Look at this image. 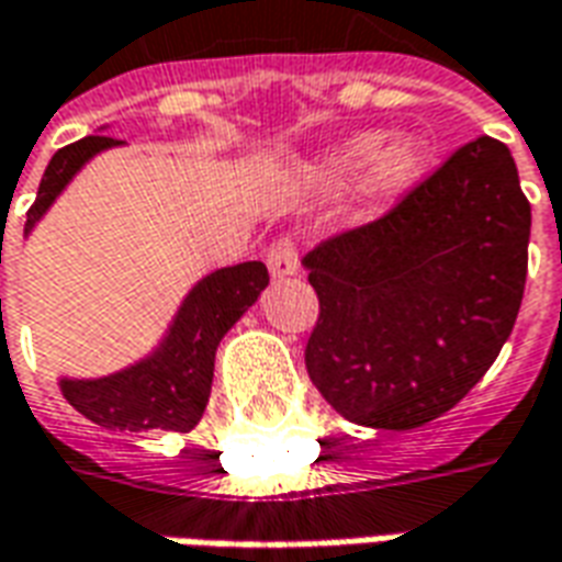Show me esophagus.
<instances>
[{
  "label": "esophagus",
  "mask_w": 562,
  "mask_h": 562,
  "mask_svg": "<svg viewBox=\"0 0 562 562\" xmlns=\"http://www.w3.org/2000/svg\"><path fill=\"white\" fill-rule=\"evenodd\" d=\"M265 261H268L270 277H277V280H282V277H292L294 270H297V246H294L289 237H282V240L268 246V256H265Z\"/></svg>",
  "instance_id": "esophagus-1"
}]
</instances>
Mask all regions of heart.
<instances>
[{
    "mask_svg": "<svg viewBox=\"0 0 562 562\" xmlns=\"http://www.w3.org/2000/svg\"><path fill=\"white\" fill-rule=\"evenodd\" d=\"M427 159L430 153L422 138L409 135L385 147L382 132H364L334 149L322 165V173L328 180H352L364 168H370V189L382 198H394L422 180Z\"/></svg>",
    "mask_w": 562,
    "mask_h": 562,
    "instance_id": "heart-1",
    "label": "heart"
}]
</instances>
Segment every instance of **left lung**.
Instances as JSON below:
<instances>
[{"mask_svg": "<svg viewBox=\"0 0 562 562\" xmlns=\"http://www.w3.org/2000/svg\"><path fill=\"white\" fill-rule=\"evenodd\" d=\"M530 201L506 144L475 138L389 216L304 258L306 373L346 422L413 430L494 364L527 282Z\"/></svg>", "mask_w": 562, "mask_h": 562, "instance_id": "obj_1", "label": "left lung"}]
</instances>
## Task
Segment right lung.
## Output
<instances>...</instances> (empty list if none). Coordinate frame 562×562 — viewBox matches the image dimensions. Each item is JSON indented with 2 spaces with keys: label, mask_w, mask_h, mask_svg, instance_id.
<instances>
[{
  "label": "right lung",
  "mask_w": 562,
  "mask_h": 562,
  "mask_svg": "<svg viewBox=\"0 0 562 562\" xmlns=\"http://www.w3.org/2000/svg\"><path fill=\"white\" fill-rule=\"evenodd\" d=\"M123 147V140L90 135L78 144L56 149L38 186V198L26 213L23 237L42 222L59 192L75 173L104 149ZM2 256V244H0ZM268 268L244 261L220 268L198 280L171 318L159 346L135 364L95 379H59V391L80 415L108 430H177L189 434L207 409L213 385V361L222 337L268 289Z\"/></svg>",
  "instance_id": "obj_1"
}]
</instances>
